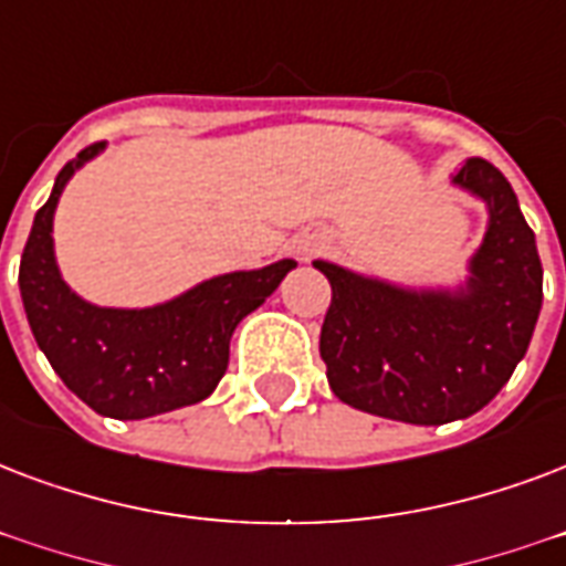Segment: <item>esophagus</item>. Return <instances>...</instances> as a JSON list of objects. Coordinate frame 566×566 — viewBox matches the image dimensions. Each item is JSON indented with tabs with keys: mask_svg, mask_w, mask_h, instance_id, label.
<instances>
[{
	"mask_svg": "<svg viewBox=\"0 0 566 566\" xmlns=\"http://www.w3.org/2000/svg\"><path fill=\"white\" fill-rule=\"evenodd\" d=\"M302 252H305V254H308V252H312V249H302Z\"/></svg>",
	"mask_w": 566,
	"mask_h": 566,
	"instance_id": "34e87169",
	"label": "esophagus"
}]
</instances>
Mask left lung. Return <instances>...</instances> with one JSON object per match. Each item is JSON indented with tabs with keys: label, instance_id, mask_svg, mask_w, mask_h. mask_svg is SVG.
Wrapping results in <instances>:
<instances>
[{
	"label": "left lung",
	"instance_id": "left-lung-1",
	"mask_svg": "<svg viewBox=\"0 0 566 566\" xmlns=\"http://www.w3.org/2000/svg\"><path fill=\"white\" fill-rule=\"evenodd\" d=\"M454 184L490 210L469 282L412 291L314 261L332 284L321 356L335 398L407 424L474 416L502 391L528 350L543 302L534 231L502 171L465 159Z\"/></svg>",
	"mask_w": 566,
	"mask_h": 566
}]
</instances>
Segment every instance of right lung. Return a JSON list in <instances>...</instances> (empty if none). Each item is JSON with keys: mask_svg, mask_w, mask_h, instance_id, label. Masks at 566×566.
Returning a JSON list of instances; mask_svg holds the SVG:
<instances>
[{"mask_svg": "<svg viewBox=\"0 0 566 566\" xmlns=\"http://www.w3.org/2000/svg\"><path fill=\"white\" fill-rule=\"evenodd\" d=\"M103 150L76 154L59 171L46 205L34 213L20 261V296L43 356L73 395L120 421L192 407L213 395L228 368L237 323L282 284L296 261L240 270L196 284L154 308H101L64 284L53 252V216L73 171Z\"/></svg>", "mask_w": 566, "mask_h": 566, "instance_id": "obj_1", "label": "right lung"}]
</instances>
